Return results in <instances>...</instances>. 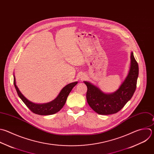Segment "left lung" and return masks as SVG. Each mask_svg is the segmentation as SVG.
I'll use <instances>...</instances> for the list:
<instances>
[{"label":"left lung","instance_id":"8db88e82","mask_svg":"<svg viewBox=\"0 0 154 154\" xmlns=\"http://www.w3.org/2000/svg\"><path fill=\"white\" fill-rule=\"evenodd\" d=\"M138 65L134 54H131V67L129 73L119 88L114 93L106 94L88 82L86 100L90 107L100 115L116 114L120 111L133 96L137 87Z\"/></svg>","mask_w":154,"mask_h":154}]
</instances>
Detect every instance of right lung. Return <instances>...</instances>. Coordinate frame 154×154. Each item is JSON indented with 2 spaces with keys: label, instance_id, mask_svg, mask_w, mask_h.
Wrapping results in <instances>:
<instances>
[{
  "label": "right lung",
  "instance_id": "add662e5",
  "mask_svg": "<svg viewBox=\"0 0 154 154\" xmlns=\"http://www.w3.org/2000/svg\"><path fill=\"white\" fill-rule=\"evenodd\" d=\"M77 83V82H75L65 86L61 90L58 96L52 101L44 104H36L28 100L21 93L16 84V79L14 75V85L19 97L32 112L40 116L52 115L59 112L65 105L69 94Z\"/></svg>",
  "mask_w": 154,
  "mask_h": 154
}]
</instances>
